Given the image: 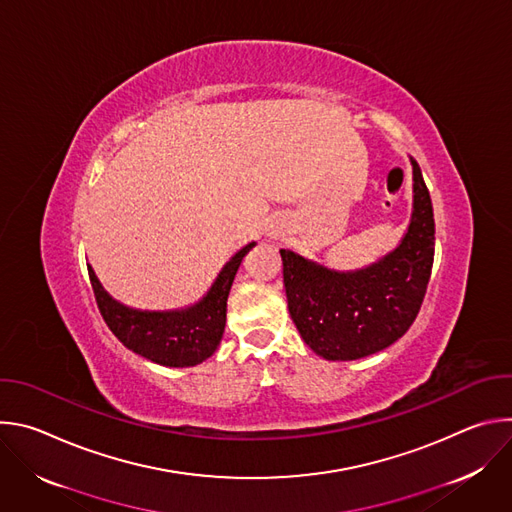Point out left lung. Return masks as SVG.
<instances>
[{"label":"left lung","mask_w":512,"mask_h":512,"mask_svg":"<svg viewBox=\"0 0 512 512\" xmlns=\"http://www.w3.org/2000/svg\"><path fill=\"white\" fill-rule=\"evenodd\" d=\"M413 210L399 245L379 261L336 271L281 249L287 308L304 342L326 360H358L397 342L417 318L431 275L435 223L419 164Z\"/></svg>","instance_id":"left-lung-1"}]
</instances>
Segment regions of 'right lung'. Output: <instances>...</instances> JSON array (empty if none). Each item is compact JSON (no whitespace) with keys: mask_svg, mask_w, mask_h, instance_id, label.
I'll return each instance as SVG.
<instances>
[{"mask_svg":"<svg viewBox=\"0 0 512 512\" xmlns=\"http://www.w3.org/2000/svg\"><path fill=\"white\" fill-rule=\"evenodd\" d=\"M253 247L255 241L239 249L218 271L216 279L198 302L176 310H137L117 302L107 294V289L89 265V277L101 316L123 346L135 354L162 364V367H196L212 356L221 344L227 324L229 291L243 257Z\"/></svg>","mask_w":512,"mask_h":512,"instance_id":"obj_1","label":"right lung"}]
</instances>
